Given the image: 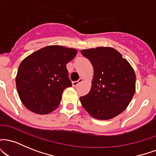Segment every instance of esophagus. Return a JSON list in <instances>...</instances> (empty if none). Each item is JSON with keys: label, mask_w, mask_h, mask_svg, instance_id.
I'll return each instance as SVG.
<instances>
[{"label": "esophagus", "mask_w": 156, "mask_h": 156, "mask_svg": "<svg viewBox=\"0 0 156 156\" xmlns=\"http://www.w3.org/2000/svg\"><path fill=\"white\" fill-rule=\"evenodd\" d=\"M77 81H73V86H76Z\"/></svg>", "instance_id": "34e87169"}]
</instances>
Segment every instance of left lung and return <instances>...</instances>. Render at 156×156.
Returning <instances> with one entry per match:
<instances>
[{
    "mask_svg": "<svg viewBox=\"0 0 156 156\" xmlns=\"http://www.w3.org/2000/svg\"><path fill=\"white\" fill-rule=\"evenodd\" d=\"M76 54L73 48L51 45L21 62L16 86L20 99L28 110L48 114L58 108L64 90L72 86L66 64Z\"/></svg>",
    "mask_w": 156,
    "mask_h": 156,
    "instance_id": "8db88e82",
    "label": "left lung"
}]
</instances>
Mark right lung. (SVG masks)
Segmentation results:
<instances>
[{"label": "right lung", "instance_id": "add662e5", "mask_svg": "<svg viewBox=\"0 0 156 156\" xmlns=\"http://www.w3.org/2000/svg\"><path fill=\"white\" fill-rule=\"evenodd\" d=\"M94 68L92 87L80 98L87 112L98 119L119 115L129 105L136 90V75L128 61L112 48L83 50Z\"/></svg>", "mask_w": 156, "mask_h": 156}]
</instances>
